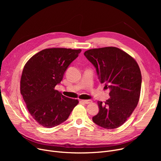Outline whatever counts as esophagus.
<instances>
[{
  "mask_svg": "<svg viewBox=\"0 0 161 161\" xmlns=\"http://www.w3.org/2000/svg\"><path fill=\"white\" fill-rule=\"evenodd\" d=\"M81 101H82V102H83V103L87 104L92 103V100H82Z\"/></svg>",
  "mask_w": 161,
  "mask_h": 161,
  "instance_id": "1",
  "label": "esophagus"
}]
</instances>
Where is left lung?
I'll return each instance as SVG.
<instances>
[{
    "instance_id": "8db88e82",
    "label": "left lung",
    "mask_w": 161,
    "mask_h": 161,
    "mask_svg": "<svg viewBox=\"0 0 161 161\" xmlns=\"http://www.w3.org/2000/svg\"><path fill=\"white\" fill-rule=\"evenodd\" d=\"M84 55L96 68L98 80L109 89L104 104L98 101V113L92 121L107 129L119 127L137 106L140 95L142 74L136 61L115 47L89 49Z\"/></svg>"
}]
</instances>
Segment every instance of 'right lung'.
<instances>
[{
	"instance_id": "add662e5",
	"label": "right lung",
	"mask_w": 161,
	"mask_h": 161,
	"mask_svg": "<svg viewBox=\"0 0 161 161\" xmlns=\"http://www.w3.org/2000/svg\"><path fill=\"white\" fill-rule=\"evenodd\" d=\"M81 49L49 48L33 55L25 64L20 91L28 110L39 125L52 128L69 118L78 100L55 89Z\"/></svg>"
}]
</instances>
